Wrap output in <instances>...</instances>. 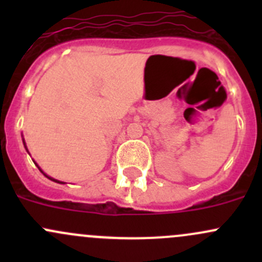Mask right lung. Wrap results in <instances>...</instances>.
Segmentation results:
<instances>
[{
  "mask_svg": "<svg viewBox=\"0 0 262 262\" xmlns=\"http://www.w3.org/2000/svg\"><path fill=\"white\" fill-rule=\"evenodd\" d=\"M41 171V170H40ZM47 176V175H46ZM47 178H48V176H47ZM50 179V178H49ZM50 180H53V179H50ZM53 181H55V182H59V181H57V180H53ZM60 184H63V182H60Z\"/></svg>",
  "mask_w": 262,
  "mask_h": 262,
  "instance_id": "right-lung-1",
  "label": "right lung"
}]
</instances>
